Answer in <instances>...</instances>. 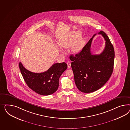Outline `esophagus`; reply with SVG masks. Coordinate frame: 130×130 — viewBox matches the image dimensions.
<instances>
[{"label":"esophagus","instance_id":"34e87169","mask_svg":"<svg viewBox=\"0 0 130 130\" xmlns=\"http://www.w3.org/2000/svg\"><path fill=\"white\" fill-rule=\"evenodd\" d=\"M67 65H68V68L70 69L71 67V64L70 62H67Z\"/></svg>","mask_w":130,"mask_h":130}]
</instances>
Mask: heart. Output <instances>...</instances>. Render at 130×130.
Listing matches in <instances>:
<instances>
[{
    "mask_svg": "<svg viewBox=\"0 0 130 130\" xmlns=\"http://www.w3.org/2000/svg\"><path fill=\"white\" fill-rule=\"evenodd\" d=\"M81 35L80 31L74 32L68 37L60 39L59 45L63 48H68L72 45L71 52L74 54L78 53L85 45V39L80 38Z\"/></svg>",
    "mask_w": 130,
    "mask_h": 130,
    "instance_id": "heart-1",
    "label": "heart"
}]
</instances>
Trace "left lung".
I'll list each match as a JSON object with an SVG mask.
<instances>
[{
  "instance_id": "left-lung-1",
  "label": "left lung",
  "mask_w": 130,
  "mask_h": 130,
  "mask_svg": "<svg viewBox=\"0 0 130 130\" xmlns=\"http://www.w3.org/2000/svg\"><path fill=\"white\" fill-rule=\"evenodd\" d=\"M98 34L105 40V47L98 55L91 52V44L95 34L82 51L74 56L71 55V66L73 72L75 84L79 91L90 93L102 88L110 79L113 70L114 50L110 40L104 32Z\"/></svg>"
}]
</instances>
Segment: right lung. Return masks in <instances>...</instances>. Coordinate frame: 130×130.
Instances as JSON below:
<instances>
[{"instance_id": "obj_1", "label": "right lung", "mask_w": 130, "mask_h": 130, "mask_svg": "<svg viewBox=\"0 0 130 130\" xmlns=\"http://www.w3.org/2000/svg\"><path fill=\"white\" fill-rule=\"evenodd\" d=\"M21 73L29 88L41 95L54 93L59 87V77L67 69L65 62L54 64L48 70L42 73H34L25 68L19 63Z\"/></svg>"}]
</instances>
